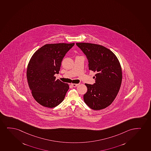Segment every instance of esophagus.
<instances>
[{"label": "esophagus", "instance_id": "esophagus-1", "mask_svg": "<svg viewBox=\"0 0 151 151\" xmlns=\"http://www.w3.org/2000/svg\"><path fill=\"white\" fill-rule=\"evenodd\" d=\"M79 84H76V83H72L71 85L72 86H74V87H75V86H77Z\"/></svg>", "mask_w": 151, "mask_h": 151}]
</instances>
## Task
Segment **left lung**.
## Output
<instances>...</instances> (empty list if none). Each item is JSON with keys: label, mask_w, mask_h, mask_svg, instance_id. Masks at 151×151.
<instances>
[{"label": "left lung", "mask_w": 151, "mask_h": 151, "mask_svg": "<svg viewBox=\"0 0 151 151\" xmlns=\"http://www.w3.org/2000/svg\"><path fill=\"white\" fill-rule=\"evenodd\" d=\"M86 55L88 69L96 73L95 83H86L88 91L84 101L93 110L105 109L112 104L119 92L122 82L119 61L112 51L94 43H76Z\"/></svg>", "instance_id": "8db88e82"}]
</instances>
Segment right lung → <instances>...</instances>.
Here are the masks:
<instances>
[{
  "mask_svg": "<svg viewBox=\"0 0 151 151\" xmlns=\"http://www.w3.org/2000/svg\"><path fill=\"white\" fill-rule=\"evenodd\" d=\"M72 43L47 44L36 51L29 60L27 77L32 96L41 106L53 108L63 101L69 84L56 79L66 53Z\"/></svg>",
  "mask_w": 151,
  "mask_h": 151,
  "instance_id": "1",
  "label": "right lung"
}]
</instances>
